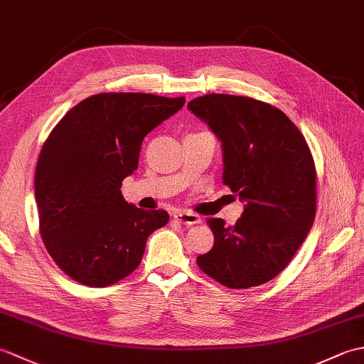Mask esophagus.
<instances>
[{
    "mask_svg": "<svg viewBox=\"0 0 364 364\" xmlns=\"http://www.w3.org/2000/svg\"><path fill=\"white\" fill-rule=\"evenodd\" d=\"M173 219L178 222V223H183V225H197V223H200L202 220H200V218L197 214H192V213H186V211H180V213H175Z\"/></svg>",
    "mask_w": 364,
    "mask_h": 364,
    "instance_id": "obj_1",
    "label": "esophagus"
}]
</instances>
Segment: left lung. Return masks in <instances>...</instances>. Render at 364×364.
I'll use <instances>...</instances> for the list:
<instances>
[{
  "instance_id": "obj_1",
  "label": "left lung",
  "mask_w": 364,
  "mask_h": 364,
  "mask_svg": "<svg viewBox=\"0 0 364 364\" xmlns=\"http://www.w3.org/2000/svg\"><path fill=\"white\" fill-rule=\"evenodd\" d=\"M188 107L220 139L223 183L245 202L235 225L206 220L214 245L197 264L231 289L264 284L289 264L314 222L310 146L288 115L259 100L208 94Z\"/></svg>"
}]
</instances>
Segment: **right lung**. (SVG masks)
Segmentation results:
<instances>
[{
  "label": "right lung",
  "instance_id": "obj_1",
  "mask_svg": "<svg viewBox=\"0 0 364 364\" xmlns=\"http://www.w3.org/2000/svg\"><path fill=\"white\" fill-rule=\"evenodd\" d=\"M186 98L153 94L92 95L68 111L46 139L34 189L38 228L60 270L105 288L141 264L146 239L164 227V210L144 211L122 196L137 168L144 137Z\"/></svg>",
  "mask_w": 364,
  "mask_h": 364
}]
</instances>
